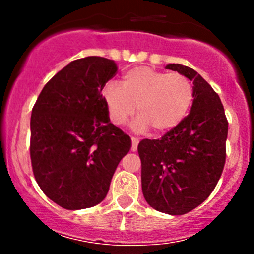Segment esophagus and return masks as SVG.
Returning <instances> with one entry per match:
<instances>
[{"label": "esophagus", "instance_id": "34e87169", "mask_svg": "<svg viewBox=\"0 0 254 254\" xmlns=\"http://www.w3.org/2000/svg\"><path fill=\"white\" fill-rule=\"evenodd\" d=\"M137 143H139V139H137V137L131 136V151L137 150Z\"/></svg>", "mask_w": 254, "mask_h": 254}]
</instances>
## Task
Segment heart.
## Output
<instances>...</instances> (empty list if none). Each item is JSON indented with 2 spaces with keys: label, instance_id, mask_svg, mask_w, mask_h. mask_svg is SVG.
Returning <instances> with one entry per match:
<instances>
[{
  "label": "heart",
  "instance_id": "b5f03b06",
  "mask_svg": "<svg viewBox=\"0 0 254 254\" xmlns=\"http://www.w3.org/2000/svg\"><path fill=\"white\" fill-rule=\"evenodd\" d=\"M102 96L114 124H124L136 107L137 129L148 127L155 134H162L186 119L195 91L190 79L182 73L161 72L140 66L127 71L120 86L114 82L107 83Z\"/></svg>",
  "mask_w": 254,
  "mask_h": 254
}]
</instances>
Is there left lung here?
Wrapping results in <instances>:
<instances>
[{"mask_svg":"<svg viewBox=\"0 0 254 254\" xmlns=\"http://www.w3.org/2000/svg\"><path fill=\"white\" fill-rule=\"evenodd\" d=\"M194 83L190 113L161 139H143L142 193L148 205L170 215H183L206 200L219 182L226 161L229 122L219 94L196 71L170 64Z\"/></svg>","mask_w":254,"mask_h":254,"instance_id":"8db88e82","label":"left lung"}]
</instances>
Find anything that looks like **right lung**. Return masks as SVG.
Returning <instances> with one entry per match:
<instances>
[{
  "label": "right lung",
  "mask_w": 254,
  "mask_h": 254,
  "mask_svg": "<svg viewBox=\"0 0 254 254\" xmlns=\"http://www.w3.org/2000/svg\"><path fill=\"white\" fill-rule=\"evenodd\" d=\"M117 64L101 56L72 61L40 92L30 118V161L40 189L67 210L101 203L131 139L109 122L102 89Z\"/></svg>",
  "instance_id": "add662e5"
}]
</instances>
